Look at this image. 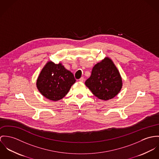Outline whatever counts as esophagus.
<instances>
[{
  "label": "esophagus",
  "mask_w": 159,
  "mask_h": 159,
  "mask_svg": "<svg viewBox=\"0 0 159 159\" xmlns=\"http://www.w3.org/2000/svg\"><path fill=\"white\" fill-rule=\"evenodd\" d=\"M79 80L81 82H83L84 81V77H82L80 79H79Z\"/></svg>",
  "instance_id": "1"
}]
</instances>
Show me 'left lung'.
<instances>
[{
    "instance_id": "obj_1",
    "label": "left lung",
    "mask_w": 159,
    "mask_h": 159,
    "mask_svg": "<svg viewBox=\"0 0 159 159\" xmlns=\"http://www.w3.org/2000/svg\"><path fill=\"white\" fill-rule=\"evenodd\" d=\"M85 85L95 96L107 101L113 98L120 91L122 79L113 61L106 58L93 68Z\"/></svg>"
}]
</instances>
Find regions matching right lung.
<instances>
[{
  "instance_id": "right-lung-1",
  "label": "right lung",
  "mask_w": 159,
  "mask_h": 159,
  "mask_svg": "<svg viewBox=\"0 0 159 159\" xmlns=\"http://www.w3.org/2000/svg\"><path fill=\"white\" fill-rule=\"evenodd\" d=\"M75 79L73 74L61 65L48 62L41 72L36 86L45 98L53 101L64 98L68 93Z\"/></svg>"
}]
</instances>
